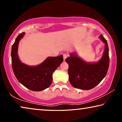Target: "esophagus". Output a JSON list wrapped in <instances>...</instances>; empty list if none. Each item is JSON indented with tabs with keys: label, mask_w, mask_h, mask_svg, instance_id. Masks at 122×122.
Wrapping results in <instances>:
<instances>
[{
	"label": "esophagus",
	"mask_w": 122,
	"mask_h": 122,
	"mask_svg": "<svg viewBox=\"0 0 122 122\" xmlns=\"http://www.w3.org/2000/svg\"><path fill=\"white\" fill-rule=\"evenodd\" d=\"M67 56H68V54H67V53H63V56L64 60H65L66 59L67 57Z\"/></svg>",
	"instance_id": "obj_1"
}]
</instances>
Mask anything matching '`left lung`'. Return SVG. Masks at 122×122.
I'll return each instance as SVG.
<instances>
[{
  "label": "left lung",
  "mask_w": 122,
  "mask_h": 122,
  "mask_svg": "<svg viewBox=\"0 0 122 122\" xmlns=\"http://www.w3.org/2000/svg\"><path fill=\"white\" fill-rule=\"evenodd\" d=\"M99 38L105 44V48L103 56L98 62H86L76 53H71L66 59L69 65V82L74 88L90 90L98 85L106 76L109 66L108 45L102 35Z\"/></svg>",
  "instance_id": "1"
}]
</instances>
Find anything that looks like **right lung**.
Wrapping results in <instances>:
<instances>
[{"label":"right lung","mask_w":122,"mask_h":122,"mask_svg":"<svg viewBox=\"0 0 122 122\" xmlns=\"http://www.w3.org/2000/svg\"><path fill=\"white\" fill-rule=\"evenodd\" d=\"M25 32L20 34L12 45L11 50L12 66L16 79L30 90L40 92L48 88L53 81V73L63 61V55L48 57L36 66H30L22 63L18 55V45Z\"/></svg>","instance_id":"add662e5"}]
</instances>
